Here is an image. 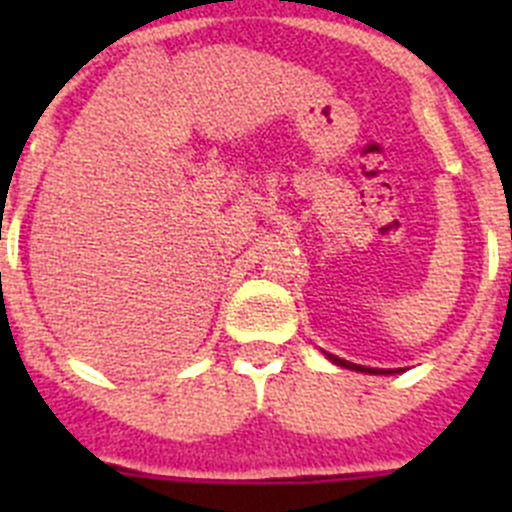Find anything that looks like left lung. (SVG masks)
<instances>
[{
  "label": "left lung",
  "mask_w": 512,
  "mask_h": 512,
  "mask_svg": "<svg viewBox=\"0 0 512 512\" xmlns=\"http://www.w3.org/2000/svg\"><path fill=\"white\" fill-rule=\"evenodd\" d=\"M328 359H330V361H336V364H338V366H343V369H354V372H366V374H392V372H387V369H369V366L351 364V361H343V359H338V356H333V354H328Z\"/></svg>",
  "instance_id": "8db88e82"
}]
</instances>
